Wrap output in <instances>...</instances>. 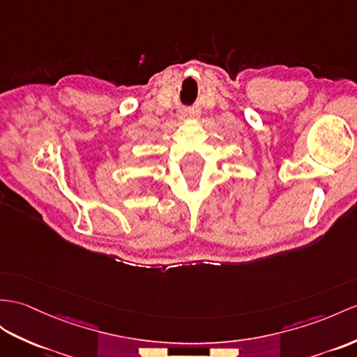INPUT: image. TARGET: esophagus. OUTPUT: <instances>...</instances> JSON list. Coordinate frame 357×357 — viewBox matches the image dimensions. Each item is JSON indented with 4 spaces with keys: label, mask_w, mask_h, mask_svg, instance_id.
Wrapping results in <instances>:
<instances>
[{
    "label": "esophagus",
    "mask_w": 357,
    "mask_h": 357,
    "mask_svg": "<svg viewBox=\"0 0 357 357\" xmlns=\"http://www.w3.org/2000/svg\"><path fill=\"white\" fill-rule=\"evenodd\" d=\"M198 115V113L195 110H190V109H183L180 112L178 118L180 119H190V118H195Z\"/></svg>",
    "instance_id": "esophagus-1"
}]
</instances>
